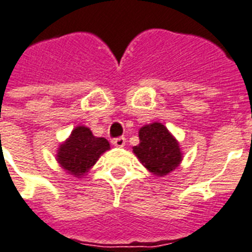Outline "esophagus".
<instances>
[{"instance_id": "1", "label": "esophagus", "mask_w": 252, "mask_h": 252, "mask_svg": "<svg viewBox=\"0 0 252 252\" xmlns=\"http://www.w3.org/2000/svg\"><path fill=\"white\" fill-rule=\"evenodd\" d=\"M126 137H118V138L114 139L113 144L115 146V147L122 148V147H124V146H126Z\"/></svg>"}]
</instances>
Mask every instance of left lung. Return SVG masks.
<instances>
[{
  "label": "left lung",
  "instance_id": "obj_1",
  "mask_svg": "<svg viewBox=\"0 0 252 252\" xmlns=\"http://www.w3.org/2000/svg\"><path fill=\"white\" fill-rule=\"evenodd\" d=\"M133 152L144 167L158 176L171 172L181 161L179 143L161 123L142 126L139 144L133 147Z\"/></svg>",
  "mask_w": 252,
  "mask_h": 252
}]
</instances>
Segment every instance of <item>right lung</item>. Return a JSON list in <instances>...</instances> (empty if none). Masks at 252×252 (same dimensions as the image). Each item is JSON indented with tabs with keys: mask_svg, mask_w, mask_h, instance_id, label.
Segmentation results:
<instances>
[{
	"mask_svg": "<svg viewBox=\"0 0 252 252\" xmlns=\"http://www.w3.org/2000/svg\"><path fill=\"white\" fill-rule=\"evenodd\" d=\"M110 144L105 138H97L86 126L73 129L64 144L61 146L57 159L64 170L74 176H81L95 165L100 155L108 151Z\"/></svg>",
	"mask_w": 252,
	"mask_h": 252,
	"instance_id": "add662e5",
	"label": "right lung"
}]
</instances>
